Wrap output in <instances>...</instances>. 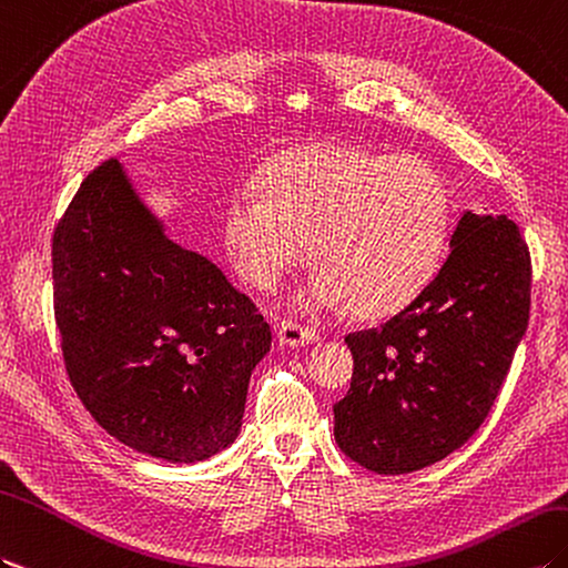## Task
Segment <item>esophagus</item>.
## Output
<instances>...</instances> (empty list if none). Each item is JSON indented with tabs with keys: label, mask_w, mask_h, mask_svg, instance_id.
Returning a JSON list of instances; mask_svg holds the SVG:
<instances>
[{
	"label": "esophagus",
	"mask_w": 568,
	"mask_h": 568,
	"mask_svg": "<svg viewBox=\"0 0 568 568\" xmlns=\"http://www.w3.org/2000/svg\"><path fill=\"white\" fill-rule=\"evenodd\" d=\"M320 341V334L310 326H300L295 322H281L278 326V344L287 348H302V346H312Z\"/></svg>",
	"instance_id": "esophagus-1"
}]
</instances>
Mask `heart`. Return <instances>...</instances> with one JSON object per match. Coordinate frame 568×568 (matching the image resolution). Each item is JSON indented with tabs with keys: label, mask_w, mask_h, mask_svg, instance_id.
<instances>
[{
	"label": "heart",
	"mask_w": 568,
	"mask_h": 568,
	"mask_svg": "<svg viewBox=\"0 0 568 568\" xmlns=\"http://www.w3.org/2000/svg\"><path fill=\"white\" fill-rule=\"evenodd\" d=\"M261 191H236L224 244L236 271L273 290L310 256L320 268L297 297L310 314L385 316L438 268L450 224L443 176L416 156L316 144L273 160Z\"/></svg>",
	"instance_id": "heart-1"
}]
</instances>
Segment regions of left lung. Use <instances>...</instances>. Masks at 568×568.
I'll return each mask as SVG.
<instances>
[{
    "instance_id": "left-lung-1",
    "label": "left lung",
    "mask_w": 568,
    "mask_h": 568,
    "mask_svg": "<svg viewBox=\"0 0 568 568\" xmlns=\"http://www.w3.org/2000/svg\"><path fill=\"white\" fill-rule=\"evenodd\" d=\"M530 252L506 215L465 210L438 273L389 322L348 334L351 389L334 438L353 463H440L489 416L530 320Z\"/></svg>"
}]
</instances>
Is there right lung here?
<instances>
[{
    "instance_id": "right-lung-1",
    "label": "right lung",
    "mask_w": 568,
    "mask_h": 568,
    "mask_svg": "<svg viewBox=\"0 0 568 568\" xmlns=\"http://www.w3.org/2000/svg\"><path fill=\"white\" fill-rule=\"evenodd\" d=\"M52 295L70 382L105 433L176 465L236 440L271 328L171 240L121 160L91 171L58 222Z\"/></svg>"
}]
</instances>
